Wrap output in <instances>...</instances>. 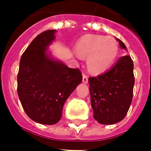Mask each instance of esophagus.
I'll list each match as a JSON object with an SVG mask.
<instances>
[{"instance_id":"34e87169","label":"esophagus","mask_w":151,"mask_h":151,"mask_svg":"<svg viewBox=\"0 0 151 151\" xmlns=\"http://www.w3.org/2000/svg\"><path fill=\"white\" fill-rule=\"evenodd\" d=\"M82 82H84V83H87L88 82V76L85 74V73L82 74Z\"/></svg>"}]
</instances>
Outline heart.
<instances>
[{"mask_svg":"<svg viewBox=\"0 0 151 151\" xmlns=\"http://www.w3.org/2000/svg\"><path fill=\"white\" fill-rule=\"evenodd\" d=\"M76 50L81 57H87L90 71L99 73L106 71L113 64L118 53V46L111 38L86 35L78 40Z\"/></svg>","mask_w":151,"mask_h":151,"instance_id":"heart-1","label":"heart"}]
</instances>
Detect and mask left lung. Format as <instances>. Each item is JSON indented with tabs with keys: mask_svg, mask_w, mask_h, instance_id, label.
<instances>
[{
	"mask_svg": "<svg viewBox=\"0 0 151 151\" xmlns=\"http://www.w3.org/2000/svg\"><path fill=\"white\" fill-rule=\"evenodd\" d=\"M120 46L126 47L120 40ZM133 62L129 55L123 56L108 71L90 77L91 104L94 119L103 124H112L126 116L133 99Z\"/></svg>",
	"mask_w": 151,
	"mask_h": 151,
	"instance_id": "obj_1",
	"label": "left lung"
}]
</instances>
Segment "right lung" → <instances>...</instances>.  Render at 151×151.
<instances>
[{"mask_svg":"<svg viewBox=\"0 0 151 151\" xmlns=\"http://www.w3.org/2000/svg\"><path fill=\"white\" fill-rule=\"evenodd\" d=\"M55 30L38 35L25 50L18 73V95L25 112L43 124L57 123L63 106L82 81L79 69H71L47 55Z\"/></svg>","mask_w":151,"mask_h":151,"instance_id":"1","label":"right lung"}]
</instances>
